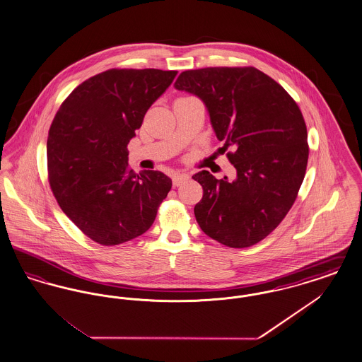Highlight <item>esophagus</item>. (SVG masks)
Here are the masks:
<instances>
[{
  "label": "esophagus",
  "instance_id": "1",
  "mask_svg": "<svg viewBox=\"0 0 362 362\" xmlns=\"http://www.w3.org/2000/svg\"><path fill=\"white\" fill-rule=\"evenodd\" d=\"M189 176L187 173H175L173 176V183L175 187L182 186L183 183H186L189 180Z\"/></svg>",
  "mask_w": 362,
  "mask_h": 362
}]
</instances>
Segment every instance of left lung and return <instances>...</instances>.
<instances>
[{
    "instance_id": "8db88e82",
    "label": "left lung",
    "mask_w": 362,
    "mask_h": 362,
    "mask_svg": "<svg viewBox=\"0 0 362 362\" xmlns=\"http://www.w3.org/2000/svg\"><path fill=\"white\" fill-rule=\"evenodd\" d=\"M175 88L198 96L224 142L236 179L209 171L192 176L204 197L194 207L209 238L245 248L263 240L285 218L304 180L307 126L292 96L255 68L186 70Z\"/></svg>"
}]
</instances>
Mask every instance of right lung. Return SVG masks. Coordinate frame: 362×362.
I'll return each mask as SVG.
<instances>
[{
    "mask_svg": "<svg viewBox=\"0 0 362 362\" xmlns=\"http://www.w3.org/2000/svg\"><path fill=\"white\" fill-rule=\"evenodd\" d=\"M176 70L110 69L61 104L47 138V171L62 211L102 245L145 233L173 187L160 171L129 168L127 144Z\"/></svg>",
    "mask_w": 362,
    "mask_h": 362,
    "instance_id": "obj_1",
    "label": "right lung"
}]
</instances>
